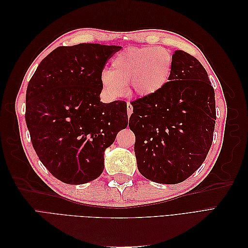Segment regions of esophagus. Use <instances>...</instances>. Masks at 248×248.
<instances>
[{
    "instance_id": "1",
    "label": "esophagus",
    "mask_w": 248,
    "mask_h": 248,
    "mask_svg": "<svg viewBox=\"0 0 248 248\" xmlns=\"http://www.w3.org/2000/svg\"><path fill=\"white\" fill-rule=\"evenodd\" d=\"M132 111H133V108L131 106V103L128 102V103H127V115L130 116L132 114Z\"/></svg>"
}]
</instances>
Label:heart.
Instances as JSON below:
<instances>
[{"label": "heart", "instance_id": "heart-1", "mask_svg": "<svg viewBox=\"0 0 248 248\" xmlns=\"http://www.w3.org/2000/svg\"><path fill=\"white\" fill-rule=\"evenodd\" d=\"M172 68L170 52L157 46L129 47L112 60L109 71L103 72L102 87L109 96L123 94L131 81L133 91L142 97L160 92L170 80Z\"/></svg>", "mask_w": 248, "mask_h": 248}]
</instances>
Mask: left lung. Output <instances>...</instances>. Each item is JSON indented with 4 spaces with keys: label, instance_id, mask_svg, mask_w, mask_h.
<instances>
[{
    "label": "left lung",
    "instance_id": "obj_1",
    "mask_svg": "<svg viewBox=\"0 0 248 248\" xmlns=\"http://www.w3.org/2000/svg\"><path fill=\"white\" fill-rule=\"evenodd\" d=\"M130 103L129 128L140 174L161 184L189 178L206 159L216 120L214 89L199 60L176 50L168 84Z\"/></svg>",
    "mask_w": 248,
    "mask_h": 248
}]
</instances>
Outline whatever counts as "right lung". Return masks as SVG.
<instances>
[{
    "instance_id": "add662e5",
    "label": "right lung",
    "mask_w": 248,
    "mask_h": 248,
    "mask_svg": "<svg viewBox=\"0 0 248 248\" xmlns=\"http://www.w3.org/2000/svg\"><path fill=\"white\" fill-rule=\"evenodd\" d=\"M121 49L80 43L59 46L30 79L26 123L37 156L67 184H85L104 169V151L128 125L123 100L100 102L102 70Z\"/></svg>"
}]
</instances>
